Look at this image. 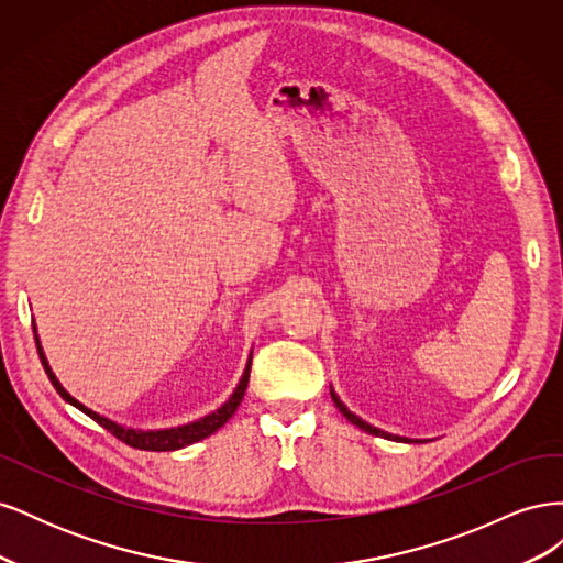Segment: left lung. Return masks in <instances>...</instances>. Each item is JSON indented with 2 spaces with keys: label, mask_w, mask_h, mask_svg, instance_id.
Listing matches in <instances>:
<instances>
[{
  "label": "left lung",
  "mask_w": 563,
  "mask_h": 563,
  "mask_svg": "<svg viewBox=\"0 0 563 563\" xmlns=\"http://www.w3.org/2000/svg\"><path fill=\"white\" fill-rule=\"evenodd\" d=\"M331 399H333V404H335V408H338V411L340 413H343L352 424H356V428H360V430H364V432H368V434H376V437H383V439H391V441H406V444H411V441L413 439H406V437H397V434H387V432H383V430H378V428H373V424H368L366 420H362L360 416H354L352 411H350V408L343 404V401H340V397L335 395V391L331 389Z\"/></svg>",
  "instance_id": "left-lung-1"
}]
</instances>
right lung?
<instances>
[{"label":"right lung","mask_w":563,"mask_h":563,"mask_svg":"<svg viewBox=\"0 0 563 563\" xmlns=\"http://www.w3.org/2000/svg\"><path fill=\"white\" fill-rule=\"evenodd\" d=\"M32 329H35V323H32ZM35 343H37L40 360H42V366H44V371H46V376H48L51 385L56 387L58 395H60L67 404H73L75 408H79L81 413H87L89 418H93V420L100 424V428H106V430H108L110 434H114L119 441H124V444H129V446H133V449H141V451H176V449L190 446V444H195V441H201V439L211 437L213 432H218V430L223 428V424L234 416L236 406L242 404L246 385H249V373H251V356H249V362H246V368H244V376H242L240 385L234 387L230 399H228L223 406H220V408H216V411L209 413V416H203V418H199V420H195V422L178 424V428H168V430H135V428H124V424H119V422H114V420H110V418H106V416H100V413L91 411V408L84 406L81 401H77V399L70 395V391H67V389L58 383L56 373L51 371V366H48V362H46V354H44V350H42V345H40L37 329H35Z\"/></svg>","instance_id":"add662e5"}]
</instances>
